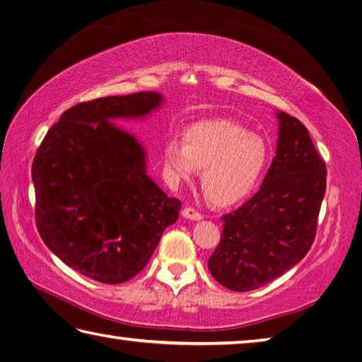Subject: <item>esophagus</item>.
I'll list each match as a JSON object with an SVG mask.
<instances>
[{
    "label": "esophagus",
    "instance_id": "1",
    "mask_svg": "<svg viewBox=\"0 0 362 362\" xmlns=\"http://www.w3.org/2000/svg\"><path fill=\"white\" fill-rule=\"evenodd\" d=\"M182 216L185 217V219H189V221H200L202 217H204L197 211V209L191 208V206H185L182 209Z\"/></svg>",
    "mask_w": 362,
    "mask_h": 362
}]
</instances>
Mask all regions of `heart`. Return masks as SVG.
Masks as SVG:
<instances>
[{"label":"heart","mask_w":362,"mask_h":362,"mask_svg":"<svg viewBox=\"0 0 362 362\" xmlns=\"http://www.w3.org/2000/svg\"><path fill=\"white\" fill-rule=\"evenodd\" d=\"M270 149L262 136L226 119L197 122L185 132V143L170 140L163 148L168 177L189 180L204 168L202 189L216 205L245 199L262 175Z\"/></svg>","instance_id":"b5f03b06"}]
</instances>
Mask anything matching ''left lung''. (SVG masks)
I'll use <instances>...</instances> for the list:
<instances>
[{"instance_id": "left-lung-1", "label": "left lung", "mask_w": 362, "mask_h": 362, "mask_svg": "<svg viewBox=\"0 0 362 362\" xmlns=\"http://www.w3.org/2000/svg\"><path fill=\"white\" fill-rule=\"evenodd\" d=\"M273 163L256 194L222 217L221 243L208 259L214 279L233 291L272 282L304 259L315 240L327 168L307 128L277 112Z\"/></svg>"}]
</instances>
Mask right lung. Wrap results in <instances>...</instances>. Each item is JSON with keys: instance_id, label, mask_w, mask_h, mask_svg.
<instances>
[{"instance_id": "obj_1", "label": "right lung", "mask_w": 362, "mask_h": 362, "mask_svg": "<svg viewBox=\"0 0 362 362\" xmlns=\"http://www.w3.org/2000/svg\"><path fill=\"white\" fill-rule=\"evenodd\" d=\"M157 92L103 97L63 112L32 163L35 222L47 248L72 270L103 284L139 274L182 202L146 174L140 141L112 119H141Z\"/></svg>"}]
</instances>
